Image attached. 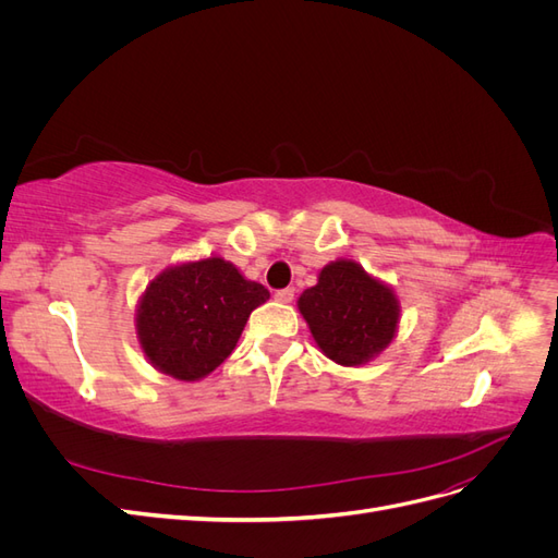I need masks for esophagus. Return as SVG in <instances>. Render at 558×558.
<instances>
[{
	"mask_svg": "<svg viewBox=\"0 0 558 558\" xmlns=\"http://www.w3.org/2000/svg\"><path fill=\"white\" fill-rule=\"evenodd\" d=\"M275 298H277V302H283V305H289V302H293V298H295V289H281V291L275 293Z\"/></svg>",
	"mask_w": 558,
	"mask_h": 558,
	"instance_id": "34e87169",
	"label": "esophagus"
}]
</instances>
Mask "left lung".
I'll return each mask as SVG.
<instances>
[{
  "label": "left lung",
  "mask_w": 558,
  "mask_h": 558,
  "mask_svg": "<svg viewBox=\"0 0 558 558\" xmlns=\"http://www.w3.org/2000/svg\"><path fill=\"white\" fill-rule=\"evenodd\" d=\"M298 310L318 349L344 367L379 356L393 342L400 320L391 286L344 258L320 269L316 286L300 295Z\"/></svg>",
  "instance_id": "8db88e82"
}]
</instances>
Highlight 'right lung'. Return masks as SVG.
I'll return each instance as SVG.
<instances>
[{"instance_id":"1","label":"right lung","mask_w":558,"mask_h":558,"mask_svg":"<svg viewBox=\"0 0 558 558\" xmlns=\"http://www.w3.org/2000/svg\"><path fill=\"white\" fill-rule=\"evenodd\" d=\"M267 298L263 283L218 256L172 265L140 298V347L162 375L197 381L230 356L248 314Z\"/></svg>"}]
</instances>
